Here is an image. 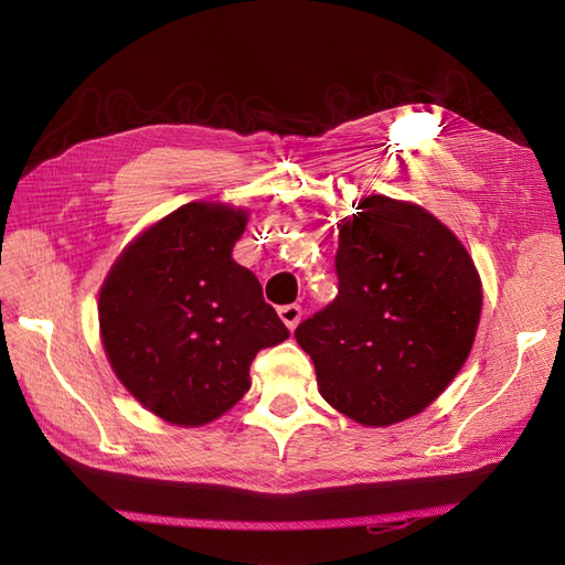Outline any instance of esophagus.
Listing matches in <instances>:
<instances>
[{
  "instance_id": "1",
  "label": "esophagus",
  "mask_w": 565,
  "mask_h": 565,
  "mask_svg": "<svg viewBox=\"0 0 565 565\" xmlns=\"http://www.w3.org/2000/svg\"><path fill=\"white\" fill-rule=\"evenodd\" d=\"M278 316L282 318V322L287 324L289 330H295L299 320H301V306L299 303H287V306H280L278 309Z\"/></svg>"
}]
</instances>
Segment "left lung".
<instances>
[{
	"instance_id": "8db88e82",
	"label": "left lung",
	"mask_w": 565,
	"mask_h": 565,
	"mask_svg": "<svg viewBox=\"0 0 565 565\" xmlns=\"http://www.w3.org/2000/svg\"><path fill=\"white\" fill-rule=\"evenodd\" d=\"M337 226L339 292L295 337L324 401L388 426L422 413L465 365L481 280L465 245L419 204L370 195Z\"/></svg>"
}]
</instances>
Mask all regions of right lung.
Instances as JSON below:
<instances>
[{"instance_id":"1","label":"right lung","mask_w":565,"mask_h":565,"mask_svg":"<svg viewBox=\"0 0 565 565\" xmlns=\"http://www.w3.org/2000/svg\"><path fill=\"white\" fill-rule=\"evenodd\" d=\"M245 224L243 210L188 202L136 237L100 287L115 374L172 424L224 415L247 393L254 355L289 337L254 273L231 256Z\"/></svg>"}]
</instances>
